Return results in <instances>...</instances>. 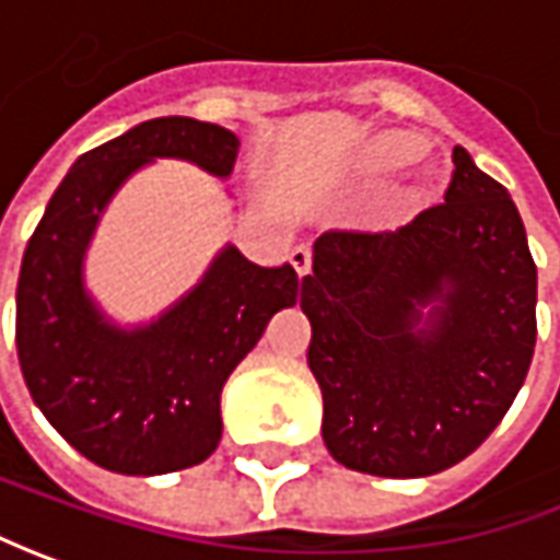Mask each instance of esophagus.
<instances>
[{"label": "esophagus", "instance_id": "1", "mask_svg": "<svg viewBox=\"0 0 560 560\" xmlns=\"http://www.w3.org/2000/svg\"><path fill=\"white\" fill-rule=\"evenodd\" d=\"M291 266H294V272H298L300 279L310 276V269H313V250H310L306 244H298V247L291 250Z\"/></svg>", "mask_w": 560, "mask_h": 560}]
</instances>
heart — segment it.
Wrapping results in <instances>:
<instances>
[{"instance_id": "1", "label": "heart", "mask_w": 560, "mask_h": 560, "mask_svg": "<svg viewBox=\"0 0 560 560\" xmlns=\"http://www.w3.org/2000/svg\"><path fill=\"white\" fill-rule=\"evenodd\" d=\"M418 158H421V145L415 139H390L381 148V164L394 166V170L415 164Z\"/></svg>"}]
</instances>
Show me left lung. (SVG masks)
Here are the masks:
<instances>
[{"label": "left lung", "instance_id": "8db88e82", "mask_svg": "<svg viewBox=\"0 0 560 560\" xmlns=\"http://www.w3.org/2000/svg\"><path fill=\"white\" fill-rule=\"evenodd\" d=\"M453 164L446 201L394 232L328 229L300 281L322 436L350 471L453 468L495 431L530 369L536 262L521 213L465 148Z\"/></svg>", "mask_w": 560, "mask_h": 560}]
</instances>
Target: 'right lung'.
Masks as SVG:
<instances>
[{"label":"right lung","mask_w":560,"mask_h":560,"mask_svg":"<svg viewBox=\"0 0 560 560\" xmlns=\"http://www.w3.org/2000/svg\"><path fill=\"white\" fill-rule=\"evenodd\" d=\"M235 132L191 117H158L86 151L51 195L30 235L14 340L33 402L89 462L117 474L201 465L220 446L225 377L294 306V266L262 269L225 247L203 281L148 328L120 331L80 281L89 235L107 198L151 158H185L229 176Z\"/></svg>","instance_id":"obj_1"}]
</instances>
